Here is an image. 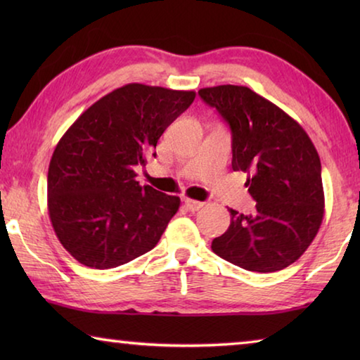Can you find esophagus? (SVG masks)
<instances>
[{"label":"esophagus","instance_id":"obj_1","mask_svg":"<svg viewBox=\"0 0 360 360\" xmlns=\"http://www.w3.org/2000/svg\"><path fill=\"white\" fill-rule=\"evenodd\" d=\"M203 202H195V200H186V202H184V206H186V210L187 211H198L200 208H203Z\"/></svg>","mask_w":360,"mask_h":360}]
</instances>
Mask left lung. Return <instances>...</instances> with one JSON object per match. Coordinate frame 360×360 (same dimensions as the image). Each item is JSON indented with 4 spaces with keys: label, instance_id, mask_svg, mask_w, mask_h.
<instances>
[{
    "label": "left lung",
    "instance_id": "8db88e82",
    "mask_svg": "<svg viewBox=\"0 0 360 360\" xmlns=\"http://www.w3.org/2000/svg\"><path fill=\"white\" fill-rule=\"evenodd\" d=\"M231 130V168L251 174L254 214L230 211V225L212 240L219 257L249 271L283 270L311 245L324 217L321 160L300 124L243 85L198 90Z\"/></svg>",
    "mask_w": 360,
    "mask_h": 360
}]
</instances>
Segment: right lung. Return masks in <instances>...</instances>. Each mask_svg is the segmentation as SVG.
<instances>
[{
	"label": "right lung",
	"mask_w": 360,
	"mask_h": 360,
	"mask_svg": "<svg viewBox=\"0 0 360 360\" xmlns=\"http://www.w3.org/2000/svg\"><path fill=\"white\" fill-rule=\"evenodd\" d=\"M193 100V90L127 84L66 130L49 165L47 210L79 264L108 270L155 248L181 200L139 186L135 167L157 155L162 133Z\"/></svg>",
	"instance_id": "right-lung-1"
}]
</instances>
